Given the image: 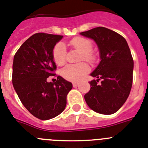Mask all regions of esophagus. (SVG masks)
Returning <instances> with one entry per match:
<instances>
[{
  "label": "esophagus",
  "mask_w": 148,
  "mask_h": 148,
  "mask_svg": "<svg viewBox=\"0 0 148 148\" xmlns=\"http://www.w3.org/2000/svg\"><path fill=\"white\" fill-rule=\"evenodd\" d=\"M79 85V83H77V82H74V83H73V86L74 87H77Z\"/></svg>",
  "instance_id": "34e87169"
}]
</instances>
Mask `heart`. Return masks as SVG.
Instances as JSON below:
<instances>
[{"label":"heart","instance_id":"heart-1","mask_svg":"<svg viewBox=\"0 0 148 148\" xmlns=\"http://www.w3.org/2000/svg\"><path fill=\"white\" fill-rule=\"evenodd\" d=\"M71 45L81 53L80 60H86L92 62L95 60V56L91 52L92 44L91 41L86 38L77 37L71 41ZM66 49L63 43H58L53 48V60L58 65H62L65 63ZM90 68L86 62L76 64V65H67L62 69L61 74L65 79L69 81H79L89 71Z\"/></svg>","mask_w":148,"mask_h":148}]
</instances>
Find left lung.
Wrapping results in <instances>:
<instances>
[{"instance_id": "left-lung-1", "label": "left lung", "mask_w": 148, "mask_h": 148, "mask_svg": "<svg viewBox=\"0 0 148 148\" xmlns=\"http://www.w3.org/2000/svg\"><path fill=\"white\" fill-rule=\"evenodd\" d=\"M79 34L95 42L101 59L90 74L97 79L89 82L91 88L85 101L93 111L111 115L123 106L132 88L133 60L128 44L120 34L103 27Z\"/></svg>"}]
</instances>
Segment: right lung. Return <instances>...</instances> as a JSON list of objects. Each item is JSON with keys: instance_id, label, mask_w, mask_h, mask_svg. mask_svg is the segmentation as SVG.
I'll return each instance as SVG.
<instances>
[{"instance_id": "obj_1", "label": "right lung", "mask_w": 148, "mask_h": 148, "mask_svg": "<svg viewBox=\"0 0 148 148\" xmlns=\"http://www.w3.org/2000/svg\"><path fill=\"white\" fill-rule=\"evenodd\" d=\"M62 37L36 33L21 45L14 56V88L24 107L41 120H49L63 112L67 95L73 87L72 83L60 76L55 83L47 81L54 74L56 65L53 51Z\"/></svg>"}]
</instances>
